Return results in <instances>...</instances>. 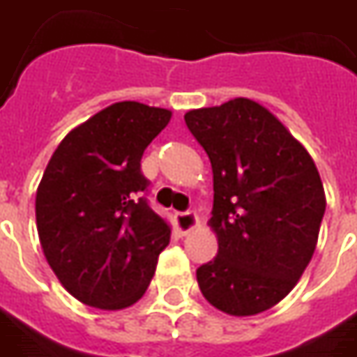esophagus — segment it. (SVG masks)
Instances as JSON below:
<instances>
[{"label": "esophagus", "instance_id": "1", "mask_svg": "<svg viewBox=\"0 0 357 357\" xmlns=\"http://www.w3.org/2000/svg\"><path fill=\"white\" fill-rule=\"evenodd\" d=\"M197 224H199V218H197L195 213L187 211V213H178L176 214V228L181 236H185L191 230H195Z\"/></svg>", "mask_w": 357, "mask_h": 357}]
</instances>
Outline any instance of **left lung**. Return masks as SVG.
Returning a JSON list of instances; mask_svg holds the SVG:
<instances>
[{
	"label": "left lung",
	"mask_w": 357,
	"mask_h": 357,
	"mask_svg": "<svg viewBox=\"0 0 357 357\" xmlns=\"http://www.w3.org/2000/svg\"><path fill=\"white\" fill-rule=\"evenodd\" d=\"M185 126L213 166L218 253L197 268L199 288L228 315L263 313L290 294L317 245L326 206L317 166L249 98L191 109Z\"/></svg>",
	"instance_id": "8db88e82"
}]
</instances>
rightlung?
<instances>
[{"mask_svg": "<svg viewBox=\"0 0 357 357\" xmlns=\"http://www.w3.org/2000/svg\"><path fill=\"white\" fill-rule=\"evenodd\" d=\"M172 112L116 102L69 131L36 191L44 255L73 298L98 309H126L143 298L170 226L149 206L144 149Z\"/></svg>", "mask_w": 357, "mask_h": 357, "instance_id": "1", "label": "right lung"}]
</instances>
